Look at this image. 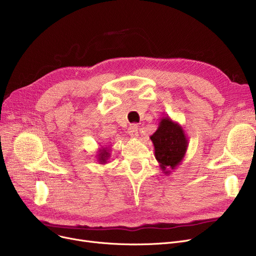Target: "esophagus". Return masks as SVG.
Listing matches in <instances>:
<instances>
[{
	"mask_svg": "<svg viewBox=\"0 0 256 256\" xmlns=\"http://www.w3.org/2000/svg\"><path fill=\"white\" fill-rule=\"evenodd\" d=\"M128 135L132 138H138V136H139V128H138L137 124H134V126H130V128H128Z\"/></svg>",
	"mask_w": 256,
	"mask_h": 256,
	"instance_id": "obj_1",
	"label": "esophagus"
}]
</instances>
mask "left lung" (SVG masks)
Instances as JSON below:
<instances>
[{
	"label": "left lung",
	"instance_id": "1",
	"mask_svg": "<svg viewBox=\"0 0 256 256\" xmlns=\"http://www.w3.org/2000/svg\"><path fill=\"white\" fill-rule=\"evenodd\" d=\"M150 140L154 146V156L163 173L170 174V170L182 164L189 142L180 124L169 116L163 117Z\"/></svg>",
	"mask_w": 256,
	"mask_h": 256
}]
</instances>
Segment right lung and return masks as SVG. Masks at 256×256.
<instances>
[{"instance_id":"right-lung-1","label":"right lung","mask_w":256,"mask_h":256,"mask_svg":"<svg viewBox=\"0 0 256 256\" xmlns=\"http://www.w3.org/2000/svg\"><path fill=\"white\" fill-rule=\"evenodd\" d=\"M98 162L102 165L106 164V160L110 158V150L106 148V147H102L98 152Z\"/></svg>"}]
</instances>
